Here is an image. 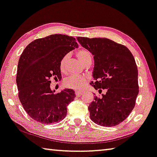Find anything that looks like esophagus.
Listing matches in <instances>:
<instances>
[{
	"label": "esophagus",
	"mask_w": 157,
	"mask_h": 157,
	"mask_svg": "<svg viewBox=\"0 0 157 157\" xmlns=\"http://www.w3.org/2000/svg\"><path fill=\"white\" fill-rule=\"evenodd\" d=\"M76 95L77 96V97H79V96L82 95V94H83V93L81 92V91H76Z\"/></svg>",
	"instance_id": "obj_1"
}]
</instances>
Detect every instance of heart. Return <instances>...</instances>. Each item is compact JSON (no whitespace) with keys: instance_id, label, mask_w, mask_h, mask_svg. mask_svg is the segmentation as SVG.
Instances as JSON below:
<instances>
[{"instance_id":"b5f03b06","label":"heart","mask_w":157,"mask_h":157,"mask_svg":"<svg viewBox=\"0 0 157 157\" xmlns=\"http://www.w3.org/2000/svg\"><path fill=\"white\" fill-rule=\"evenodd\" d=\"M76 55L77 58L79 59L82 64H84L89 61H92V56L90 52L88 50L82 49L76 52ZM69 58V55L67 54L62 57L59 62V69L62 71H65V67L67 59ZM87 83V78L85 76L71 75L67 77L64 81V86L69 88L74 89V90H81L84 88Z\"/></svg>"}]
</instances>
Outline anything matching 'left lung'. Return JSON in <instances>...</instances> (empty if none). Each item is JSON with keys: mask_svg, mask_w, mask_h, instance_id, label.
Returning <instances> with one entry per match:
<instances>
[{"mask_svg": "<svg viewBox=\"0 0 157 157\" xmlns=\"http://www.w3.org/2000/svg\"><path fill=\"white\" fill-rule=\"evenodd\" d=\"M77 40L94 56V81L90 85L95 90L107 91L102 97L95 96L89 105L90 119L100 126H117L131 114L139 93L133 55L125 45L106 38Z\"/></svg>", "mask_w": 157, "mask_h": 157, "instance_id": "1", "label": "left lung"}]
</instances>
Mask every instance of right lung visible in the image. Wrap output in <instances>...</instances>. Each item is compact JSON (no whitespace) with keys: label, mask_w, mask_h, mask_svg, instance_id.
I'll use <instances>...</instances> for the list:
<instances>
[{"label":"right lung","mask_w":157,"mask_h":157,"mask_svg":"<svg viewBox=\"0 0 157 157\" xmlns=\"http://www.w3.org/2000/svg\"><path fill=\"white\" fill-rule=\"evenodd\" d=\"M78 46L75 38L53 34L34 40L21 53L16 78L19 98L26 112L37 122L54 124L66 117L75 93L65 89L54 93L50 79L61 80L60 60Z\"/></svg>","instance_id":"obj_1"}]
</instances>
